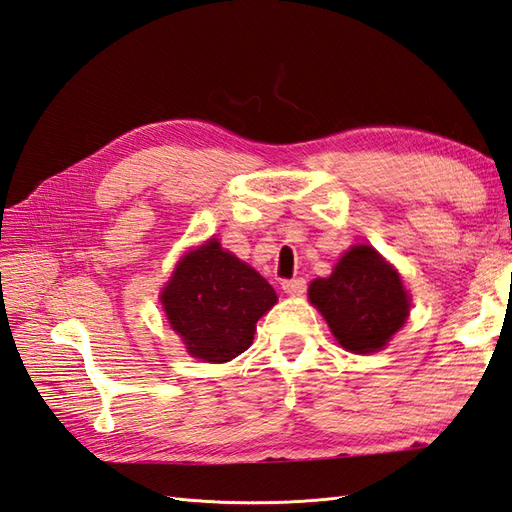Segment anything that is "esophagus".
Instances as JSON below:
<instances>
[{
	"label": "esophagus",
	"instance_id": "obj_1",
	"mask_svg": "<svg viewBox=\"0 0 512 512\" xmlns=\"http://www.w3.org/2000/svg\"><path fill=\"white\" fill-rule=\"evenodd\" d=\"M281 288H283L285 294L299 296V294L305 292L307 283H305V279H301V277H299V279H285V281H281Z\"/></svg>",
	"mask_w": 512,
	"mask_h": 512
}]
</instances>
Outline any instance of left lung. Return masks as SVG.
I'll use <instances>...</instances> for the list:
<instances>
[{
	"instance_id": "1",
	"label": "left lung",
	"mask_w": 512,
	"mask_h": 512,
	"mask_svg": "<svg viewBox=\"0 0 512 512\" xmlns=\"http://www.w3.org/2000/svg\"><path fill=\"white\" fill-rule=\"evenodd\" d=\"M310 301L325 316L334 336L353 353H373L406 323L408 294L397 270L373 246H353L334 275L310 285Z\"/></svg>"
}]
</instances>
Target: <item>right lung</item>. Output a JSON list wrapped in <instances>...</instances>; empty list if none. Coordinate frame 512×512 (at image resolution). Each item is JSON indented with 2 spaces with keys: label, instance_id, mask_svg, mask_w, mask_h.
Returning a JSON list of instances; mask_svg holds the SVG:
<instances>
[{
  "label": "right lung",
  "instance_id": "add662e5",
  "mask_svg": "<svg viewBox=\"0 0 512 512\" xmlns=\"http://www.w3.org/2000/svg\"><path fill=\"white\" fill-rule=\"evenodd\" d=\"M161 303L194 358L229 362L251 347L257 320L277 294L259 272L209 240L181 259Z\"/></svg>",
  "mask_w": 512,
  "mask_h": 512
}]
</instances>
